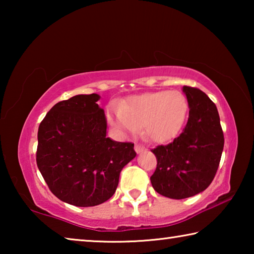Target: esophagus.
Here are the masks:
<instances>
[{
    "label": "esophagus",
    "instance_id": "1",
    "mask_svg": "<svg viewBox=\"0 0 254 254\" xmlns=\"http://www.w3.org/2000/svg\"><path fill=\"white\" fill-rule=\"evenodd\" d=\"M134 149H135V151H136L137 153L142 152V151H144V150H145V148L143 147V145H141V144H137V143H135V147H134Z\"/></svg>",
    "mask_w": 254,
    "mask_h": 254
}]
</instances>
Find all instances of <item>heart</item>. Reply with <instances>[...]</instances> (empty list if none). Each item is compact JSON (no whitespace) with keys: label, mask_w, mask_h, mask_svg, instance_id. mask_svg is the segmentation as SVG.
Listing matches in <instances>:
<instances>
[{"label":"heart","mask_w":254,"mask_h":254,"mask_svg":"<svg viewBox=\"0 0 254 254\" xmlns=\"http://www.w3.org/2000/svg\"><path fill=\"white\" fill-rule=\"evenodd\" d=\"M187 102L178 91L144 93L128 98L109 111V120L122 132H135L142 126L147 139L167 142L182 128Z\"/></svg>","instance_id":"1"}]
</instances>
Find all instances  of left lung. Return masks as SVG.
Returning <instances> with one entry per match:
<instances>
[{"label":"left lung","instance_id":"1","mask_svg":"<svg viewBox=\"0 0 254 254\" xmlns=\"http://www.w3.org/2000/svg\"><path fill=\"white\" fill-rule=\"evenodd\" d=\"M183 91L190 109L186 127L170 143L151 150L157 158V168L150 177L152 187L173 199L205 190L216 175L224 148L216 105L198 88L184 86Z\"/></svg>","mask_w":254,"mask_h":254}]
</instances>
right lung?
Listing matches in <instances>:
<instances>
[{
  "mask_svg": "<svg viewBox=\"0 0 254 254\" xmlns=\"http://www.w3.org/2000/svg\"><path fill=\"white\" fill-rule=\"evenodd\" d=\"M97 94L76 95L51 107L38 130L37 166L51 192L70 205L104 203L120 173L136 156L132 142L106 137Z\"/></svg>",
  "mask_w": 254,
  "mask_h": 254,
  "instance_id": "obj_1",
  "label": "right lung"
}]
</instances>
